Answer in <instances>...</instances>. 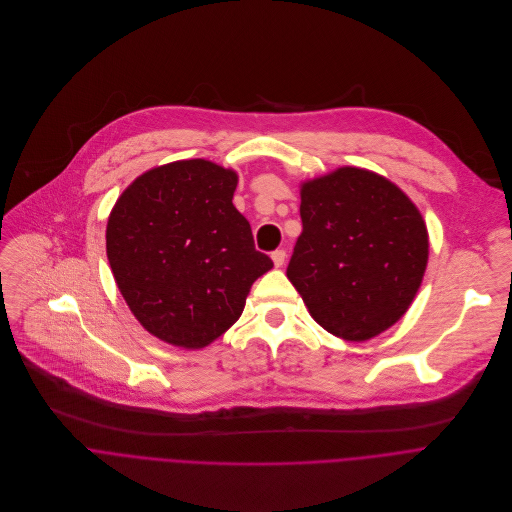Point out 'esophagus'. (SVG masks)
<instances>
[{"label":"esophagus","mask_w":512,"mask_h":512,"mask_svg":"<svg viewBox=\"0 0 512 512\" xmlns=\"http://www.w3.org/2000/svg\"><path fill=\"white\" fill-rule=\"evenodd\" d=\"M284 260H286V252L284 250H274L272 252V262H274L276 268H280L284 264Z\"/></svg>","instance_id":"esophagus-1"}]
</instances>
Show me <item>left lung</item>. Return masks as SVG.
<instances>
[{"instance_id": "1", "label": "left lung", "mask_w": 512, "mask_h": 512, "mask_svg": "<svg viewBox=\"0 0 512 512\" xmlns=\"http://www.w3.org/2000/svg\"><path fill=\"white\" fill-rule=\"evenodd\" d=\"M302 234L286 276L331 335L367 341L395 325L422 284L428 230L389 179L341 167L300 187Z\"/></svg>"}]
</instances>
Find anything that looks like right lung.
<instances>
[{
	"instance_id": "add662e5",
	"label": "right lung",
	"mask_w": 512,
	"mask_h": 512,
	"mask_svg": "<svg viewBox=\"0 0 512 512\" xmlns=\"http://www.w3.org/2000/svg\"><path fill=\"white\" fill-rule=\"evenodd\" d=\"M238 175L206 159L149 169L117 199L107 256L137 321L157 339L201 349L242 315L272 260L234 208Z\"/></svg>"
}]
</instances>
